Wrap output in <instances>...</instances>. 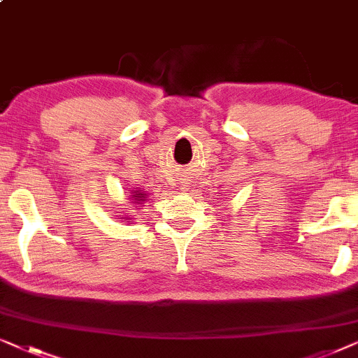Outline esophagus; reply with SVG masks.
Listing matches in <instances>:
<instances>
[{"instance_id": "34e87169", "label": "esophagus", "mask_w": 358, "mask_h": 358, "mask_svg": "<svg viewBox=\"0 0 358 358\" xmlns=\"http://www.w3.org/2000/svg\"><path fill=\"white\" fill-rule=\"evenodd\" d=\"M182 180V189H187L188 187V178H180Z\"/></svg>"}]
</instances>
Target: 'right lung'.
<instances>
[{
  "label": "right lung",
  "mask_w": 358,
  "mask_h": 358,
  "mask_svg": "<svg viewBox=\"0 0 358 358\" xmlns=\"http://www.w3.org/2000/svg\"><path fill=\"white\" fill-rule=\"evenodd\" d=\"M134 193L137 194L138 196L136 197L135 194H132V196H134V199H137V201H142V199H144V193H141V192H134Z\"/></svg>",
  "instance_id": "right-lung-1"
}]
</instances>
